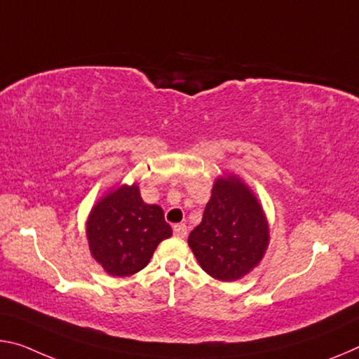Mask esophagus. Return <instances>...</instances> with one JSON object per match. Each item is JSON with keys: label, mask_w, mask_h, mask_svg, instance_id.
<instances>
[{"label": "esophagus", "mask_w": 359, "mask_h": 359, "mask_svg": "<svg viewBox=\"0 0 359 359\" xmlns=\"http://www.w3.org/2000/svg\"><path fill=\"white\" fill-rule=\"evenodd\" d=\"M174 235L177 238H185L187 236V225L185 224L174 225Z\"/></svg>", "instance_id": "obj_1"}]
</instances>
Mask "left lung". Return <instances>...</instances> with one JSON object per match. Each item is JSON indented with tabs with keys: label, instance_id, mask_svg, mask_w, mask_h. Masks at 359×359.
Instances as JSON below:
<instances>
[{
	"label": "left lung",
	"instance_id": "8db88e82",
	"mask_svg": "<svg viewBox=\"0 0 359 359\" xmlns=\"http://www.w3.org/2000/svg\"><path fill=\"white\" fill-rule=\"evenodd\" d=\"M270 225L251 187L235 174L215 179L201 224L189 246L201 269L215 280H241L269 249Z\"/></svg>",
	"mask_w": 359,
	"mask_h": 359
}]
</instances>
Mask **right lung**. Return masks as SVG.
<instances>
[{"label":"right lung","mask_w":359,"mask_h":359,"mask_svg":"<svg viewBox=\"0 0 359 359\" xmlns=\"http://www.w3.org/2000/svg\"><path fill=\"white\" fill-rule=\"evenodd\" d=\"M93 259L111 276L145 269L158 244L172 236L158 204H147L137 184L118 185L94 204L86 220Z\"/></svg>","instance_id":"obj_1"}]
</instances>
